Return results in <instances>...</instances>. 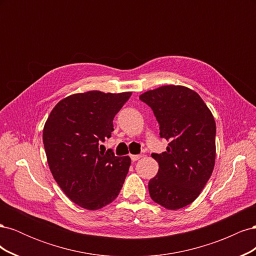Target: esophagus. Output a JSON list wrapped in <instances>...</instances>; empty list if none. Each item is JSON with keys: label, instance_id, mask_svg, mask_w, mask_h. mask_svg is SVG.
I'll list each match as a JSON object with an SVG mask.
<instances>
[{"label": "esophagus", "instance_id": "obj_1", "mask_svg": "<svg viewBox=\"0 0 256 256\" xmlns=\"http://www.w3.org/2000/svg\"><path fill=\"white\" fill-rule=\"evenodd\" d=\"M141 157H142L141 154H131V156H130V158H131V160H132V161H136V160L140 159Z\"/></svg>", "mask_w": 256, "mask_h": 256}]
</instances>
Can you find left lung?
Returning a JSON list of instances; mask_svg holds the SVG:
<instances>
[{
  "mask_svg": "<svg viewBox=\"0 0 256 256\" xmlns=\"http://www.w3.org/2000/svg\"><path fill=\"white\" fill-rule=\"evenodd\" d=\"M159 124L166 152L152 154L159 164L150 180V196L166 209L191 204L212 176L216 159V122L198 92L180 85H166L140 96Z\"/></svg>",
  "mask_w": 256,
  "mask_h": 256,
  "instance_id": "8db88e82",
  "label": "left lung"
}]
</instances>
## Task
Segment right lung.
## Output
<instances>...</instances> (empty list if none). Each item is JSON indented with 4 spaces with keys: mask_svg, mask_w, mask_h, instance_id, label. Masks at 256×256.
Here are the masks:
<instances>
[{
    "mask_svg": "<svg viewBox=\"0 0 256 256\" xmlns=\"http://www.w3.org/2000/svg\"><path fill=\"white\" fill-rule=\"evenodd\" d=\"M131 92L90 90L64 98L44 124L42 141L48 164L60 189L79 206L96 210L118 198L131 164L112 150H99L110 138L113 118Z\"/></svg>",
    "mask_w": 256,
    "mask_h": 256,
    "instance_id": "right-lung-1",
    "label": "right lung"
}]
</instances>
